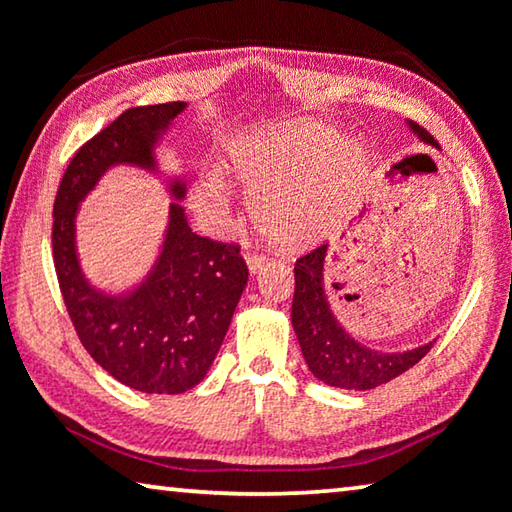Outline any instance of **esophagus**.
Masks as SVG:
<instances>
[{
    "mask_svg": "<svg viewBox=\"0 0 512 512\" xmlns=\"http://www.w3.org/2000/svg\"><path fill=\"white\" fill-rule=\"evenodd\" d=\"M246 266H248V271H250V275H255V273H259L264 269V264L269 262V259H266L264 255H255V253H248L246 257Z\"/></svg>",
    "mask_w": 512,
    "mask_h": 512,
    "instance_id": "obj_1",
    "label": "esophagus"
}]
</instances>
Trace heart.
<instances>
[{
    "mask_svg": "<svg viewBox=\"0 0 512 512\" xmlns=\"http://www.w3.org/2000/svg\"><path fill=\"white\" fill-rule=\"evenodd\" d=\"M227 170L253 198V214L266 237L282 246H310L330 234L360 198L364 154L337 129L310 125L239 143ZM193 209L212 232L232 223V200L221 177L202 175Z\"/></svg>",
    "mask_w": 512,
    "mask_h": 512,
    "instance_id": "1",
    "label": "heart"
}]
</instances>
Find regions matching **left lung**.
<instances>
[{"label":"left lung","instance_id":"obj_1","mask_svg":"<svg viewBox=\"0 0 512 512\" xmlns=\"http://www.w3.org/2000/svg\"><path fill=\"white\" fill-rule=\"evenodd\" d=\"M405 125L421 143L440 150V145L424 127L412 120H405ZM328 253L330 243H323L312 253L296 259L294 266L296 291L294 303H291V326H294L307 369L316 380L337 389L362 392V389L385 385L415 367L431 351L435 339L415 348H405V351H380L355 339L342 326L330 305L326 289Z\"/></svg>","mask_w":512,"mask_h":512}]
</instances>
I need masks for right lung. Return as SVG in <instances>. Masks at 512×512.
Returning <instances> with one entry per match:
<instances>
[{
    "mask_svg": "<svg viewBox=\"0 0 512 512\" xmlns=\"http://www.w3.org/2000/svg\"><path fill=\"white\" fill-rule=\"evenodd\" d=\"M186 107L166 102L127 109L81 145L54 200V266L81 344L109 376L145 394H182L202 383L248 282L239 246L193 232L182 207L186 182L161 168V143ZM116 165L148 169L174 200L158 259L120 292L97 288L76 248L80 202Z\"/></svg>",
    "mask_w": 512,
    "mask_h": 512,
    "instance_id": "right-lung-1",
    "label": "right lung"
}]
</instances>
